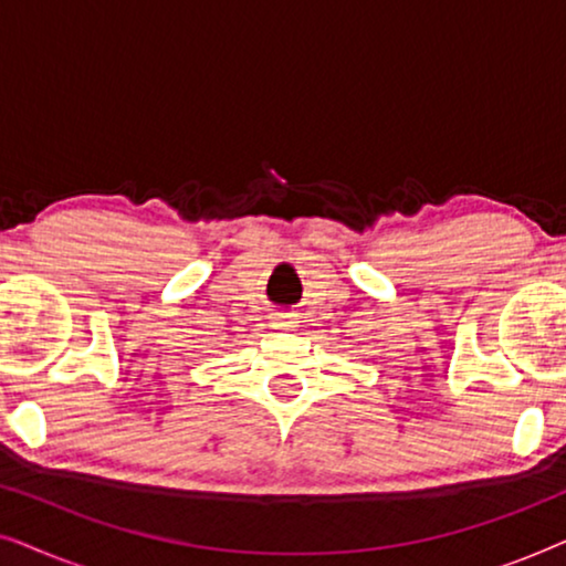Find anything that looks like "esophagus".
I'll return each instance as SVG.
<instances>
[{"label":"esophagus","instance_id":"1","mask_svg":"<svg viewBox=\"0 0 566 566\" xmlns=\"http://www.w3.org/2000/svg\"><path fill=\"white\" fill-rule=\"evenodd\" d=\"M283 322H285V319H283ZM283 322H281V327H289V324H283Z\"/></svg>","mask_w":566,"mask_h":566}]
</instances>
